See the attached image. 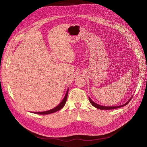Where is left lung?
<instances>
[{
	"label": "left lung",
	"instance_id": "left-lung-1",
	"mask_svg": "<svg viewBox=\"0 0 147 147\" xmlns=\"http://www.w3.org/2000/svg\"><path fill=\"white\" fill-rule=\"evenodd\" d=\"M131 99H132V97L126 102V103H125V104L122 105L114 106V107H107V106H102V105H99V104H97L95 103V102H93V101L91 99L90 97H89V99H90V103H91L93 106H94V107H96V108H97V109H100V110H112V109H118V108L122 107H124V106L126 105L129 103V101L131 100Z\"/></svg>",
	"mask_w": 147,
	"mask_h": 147
}]
</instances>
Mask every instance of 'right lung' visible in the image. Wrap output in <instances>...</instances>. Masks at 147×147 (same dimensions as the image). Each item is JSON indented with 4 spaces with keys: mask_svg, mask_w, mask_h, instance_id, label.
Listing matches in <instances>:
<instances>
[{
    "mask_svg": "<svg viewBox=\"0 0 147 147\" xmlns=\"http://www.w3.org/2000/svg\"><path fill=\"white\" fill-rule=\"evenodd\" d=\"M68 91H69V89L67 90L66 92V94L64 97L63 100H62V102L61 103L58 105H57L56 107H55L54 109H53L50 110H48V111H45V112H34V113H37V114H39V115H48V114H50L52 113H55L56 112H57V111L60 110L65 105V102L67 101V95H68Z\"/></svg>",
    "mask_w": 147,
    "mask_h": 147,
    "instance_id": "right-lung-1",
    "label": "right lung"
}]
</instances>
